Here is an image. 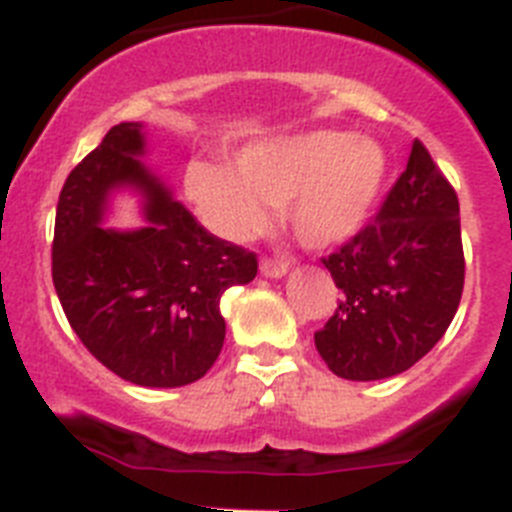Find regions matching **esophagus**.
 I'll use <instances>...</instances> for the list:
<instances>
[{
    "mask_svg": "<svg viewBox=\"0 0 512 512\" xmlns=\"http://www.w3.org/2000/svg\"><path fill=\"white\" fill-rule=\"evenodd\" d=\"M261 274H264V277H272V279L285 277L287 264L285 261H277V259H264L261 261Z\"/></svg>",
    "mask_w": 512,
    "mask_h": 512,
    "instance_id": "obj_1",
    "label": "esophagus"
}]
</instances>
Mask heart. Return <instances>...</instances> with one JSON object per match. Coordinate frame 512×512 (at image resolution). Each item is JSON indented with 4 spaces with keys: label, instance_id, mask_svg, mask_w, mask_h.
I'll return each mask as SVG.
<instances>
[{
    "label": "heart",
    "instance_id": "1",
    "mask_svg": "<svg viewBox=\"0 0 512 512\" xmlns=\"http://www.w3.org/2000/svg\"><path fill=\"white\" fill-rule=\"evenodd\" d=\"M388 157L370 137L305 131L253 142L233 168L191 163L186 191L202 220L227 240H246L269 222V207L308 246H339L368 222L386 186Z\"/></svg>",
    "mask_w": 512,
    "mask_h": 512
}]
</instances>
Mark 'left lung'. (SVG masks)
<instances>
[{"label": "left lung", "instance_id": "obj_1", "mask_svg": "<svg viewBox=\"0 0 512 512\" xmlns=\"http://www.w3.org/2000/svg\"><path fill=\"white\" fill-rule=\"evenodd\" d=\"M458 196L414 139L406 170L381 209L323 266L342 290L316 349L347 381L409 370L440 342L464 292Z\"/></svg>", "mask_w": 512, "mask_h": 512}]
</instances>
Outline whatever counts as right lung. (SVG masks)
<instances>
[{"mask_svg": "<svg viewBox=\"0 0 512 512\" xmlns=\"http://www.w3.org/2000/svg\"><path fill=\"white\" fill-rule=\"evenodd\" d=\"M139 155L142 124H119L69 173L56 204L51 274L69 326L111 373L137 386H189L220 357L222 292L251 282L259 261L204 230ZM121 185L148 196L139 231L99 225Z\"/></svg>", "mask_w": 512, "mask_h": 512, "instance_id": "add662e5", "label": "right lung"}]
</instances>
